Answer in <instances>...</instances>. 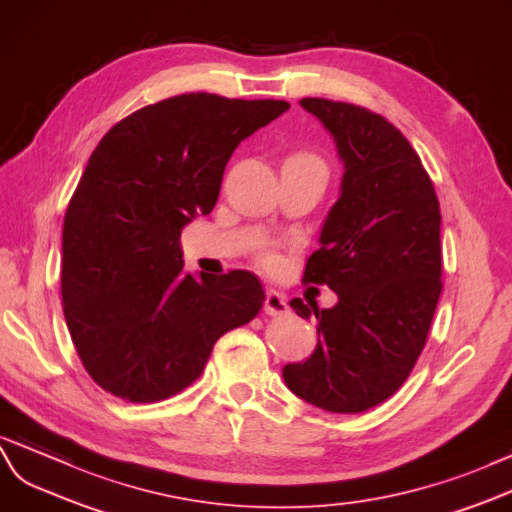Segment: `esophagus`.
<instances>
[{"instance_id": "1", "label": "esophagus", "mask_w": 512, "mask_h": 512, "mask_svg": "<svg viewBox=\"0 0 512 512\" xmlns=\"http://www.w3.org/2000/svg\"><path fill=\"white\" fill-rule=\"evenodd\" d=\"M264 311L268 313V316H283V313H287V300L283 294L270 290L266 294V305H264Z\"/></svg>"}]
</instances>
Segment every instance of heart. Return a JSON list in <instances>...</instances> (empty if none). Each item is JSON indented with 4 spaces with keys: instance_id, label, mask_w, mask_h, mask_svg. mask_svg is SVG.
I'll return each mask as SVG.
<instances>
[{
    "instance_id": "heart-1",
    "label": "heart",
    "mask_w": 512,
    "mask_h": 512,
    "mask_svg": "<svg viewBox=\"0 0 512 512\" xmlns=\"http://www.w3.org/2000/svg\"><path fill=\"white\" fill-rule=\"evenodd\" d=\"M285 162H294V164H303V166H311V168H320L324 170V162L322 157L316 155V153H309V151H298V153H292L290 157H287ZM261 261H264V266L268 270H277L279 268V259L274 255H264L261 257Z\"/></svg>"
}]
</instances>
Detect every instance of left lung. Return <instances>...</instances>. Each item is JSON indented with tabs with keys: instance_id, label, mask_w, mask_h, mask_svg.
Listing matches in <instances>:
<instances>
[{
	"instance_id": "obj_1",
	"label": "left lung",
	"mask_w": 512,
	"mask_h": 512,
	"mask_svg": "<svg viewBox=\"0 0 512 512\" xmlns=\"http://www.w3.org/2000/svg\"><path fill=\"white\" fill-rule=\"evenodd\" d=\"M300 106L331 131L344 160L342 194L303 277L329 285L339 303L292 300L300 318L316 316L320 339L283 378L324 411L363 413L404 385L426 346L443 290L439 199L409 140L381 114L318 97Z\"/></svg>"
}]
</instances>
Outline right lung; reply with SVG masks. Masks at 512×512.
<instances>
[{
  "label": "right lung",
  "mask_w": 512,
  "mask_h": 512,
  "mask_svg": "<svg viewBox=\"0 0 512 512\" xmlns=\"http://www.w3.org/2000/svg\"><path fill=\"white\" fill-rule=\"evenodd\" d=\"M290 103L190 93L125 116L101 138L62 229V311L86 372L112 396L160 402L192 385L218 339L251 322L248 270H183L181 229L218 201L231 153Z\"/></svg>",
  "instance_id": "1"
}]
</instances>
